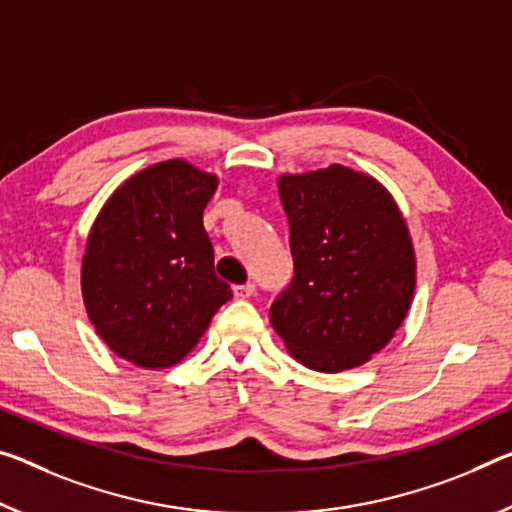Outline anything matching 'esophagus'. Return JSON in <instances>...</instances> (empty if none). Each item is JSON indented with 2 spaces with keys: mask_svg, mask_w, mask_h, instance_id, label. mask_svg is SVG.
<instances>
[{
  "mask_svg": "<svg viewBox=\"0 0 512 512\" xmlns=\"http://www.w3.org/2000/svg\"><path fill=\"white\" fill-rule=\"evenodd\" d=\"M257 291L255 282H246V285H234V296L237 298H250Z\"/></svg>",
  "mask_w": 512,
  "mask_h": 512,
  "instance_id": "obj_1",
  "label": "esophagus"
}]
</instances>
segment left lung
<instances>
[{"label": "left lung", "mask_w": 512, "mask_h": 512, "mask_svg": "<svg viewBox=\"0 0 512 512\" xmlns=\"http://www.w3.org/2000/svg\"><path fill=\"white\" fill-rule=\"evenodd\" d=\"M278 189L294 278L273 300V328L305 367H360L394 337L415 294L399 207L369 175L337 164L280 177Z\"/></svg>", "instance_id": "obj_1"}]
</instances>
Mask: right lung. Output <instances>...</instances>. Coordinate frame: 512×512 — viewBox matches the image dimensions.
<instances>
[{
    "mask_svg": "<svg viewBox=\"0 0 512 512\" xmlns=\"http://www.w3.org/2000/svg\"><path fill=\"white\" fill-rule=\"evenodd\" d=\"M216 177L173 159L113 193L91 230L81 291L97 335L145 369L180 362L232 289L214 273L202 212Z\"/></svg>",
    "mask_w": 512,
    "mask_h": 512,
    "instance_id": "1",
    "label": "right lung"
}]
</instances>
